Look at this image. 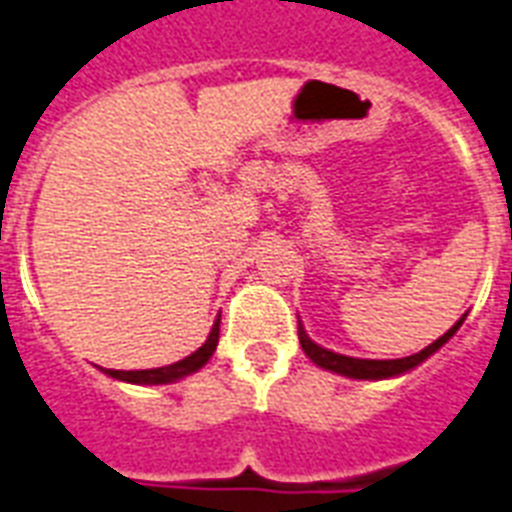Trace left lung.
I'll return each instance as SVG.
<instances>
[{
    "instance_id": "left-lung-1",
    "label": "left lung",
    "mask_w": 512,
    "mask_h": 512,
    "mask_svg": "<svg viewBox=\"0 0 512 512\" xmlns=\"http://www.w3.org/2000/svg\"><path fill=\"white\" fill-rule=\"evenodd\" d=\"M461 323H464V317H461V320H458V323L445 333V336H439L437 342H431L426 350L415 352V355H407V358H396V361H366V358H350V355H339V352L325 350V347L314 344L312 339L306 336L301 323H298V342H301L306 355H309L317 366L328 369V372L344 374V377H352V380H385V377H396V374L410 372V369H415L418 363L426 361L429 355H434L442 344L448 342L450 336L458 331V325Z\"/></svg>"
}]
</instances>
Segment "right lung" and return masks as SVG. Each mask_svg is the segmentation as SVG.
I'll return each mask as SVG.
<instances>
[{
    "instance_id": "add662e5",
    "label": "right lung",
    "mask_w": 512,
    "mask_h": 512,
    "mask_svg": "<svg viewBox=\"0 0 512 512\" xmlns=\"http://www.w3.org/2000/svg\"><path fill=\"white\" fill-rule=\"evenodd\" d=\"M219 342V320L217 325L211 328V336L206 339V344L195 350L192 355H187L184 361L173 363V366H162V369H143V372H119V369H105V374H111L116 380L124 382H138V385H162V382H173L187 377V374L198 372L200 366H206L208 358L214 355Z\"/></svg>"
}]
</instances>
